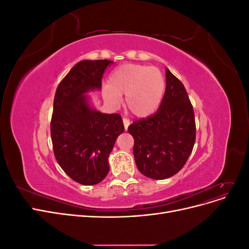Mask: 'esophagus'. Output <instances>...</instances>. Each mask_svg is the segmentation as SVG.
Segmentation results:
<instances>
[{
  "mask_svg": "<svg viewBox=\"0 0 249 249\" xmlns=\"http://www.w3.org/2000/svg\"><path fill=\"white\" fill-rule=\"evenodd\" d=\"M123 122H124V129H125V131H126V130H127V127H129V125H130V120L127 119V118H124V119H123Z\"/></svg>",
  "mask_w": 249,
  "mask_h": 249,
  "instance_id": "34e87169",
  "label": "esophagus"
}]
</instances>
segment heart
Instances as JSON below:
<instances>
[{
  "label": "heart",
  "instance_id": "heart-1",
  "mask_svg": "<svg viewBox=\"0 0 249 249\" xmlns=\"http://www.w3.org/2000/svg\"><path fill=\"white\" fill-rule=\"evenodd\" d=\"M165 79L155 66L126 63L113 71L103 96L112 106H118L124 95L125 107L135 116L146 117L159 108L165 92Z\"/></svg>",
  "mask_w": 249,
  "mask_h": 249
}]
</instances>
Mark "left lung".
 Instances as JSON below:
<instances>
[{
  "label": "left lung",
  "mask_w": 249,
  "mask_h": 249,
  "mask_svg": "<svg viewBox=\"0 0 249 249\" xmlns=\"http://www.w3.org/2000/svg\"><path fill=\"white\" fill-rule=\"evenodd\" d=\"M166 89L154 115L136 120L127 131L134 138V158L147 178L165 179L183 168L195 142V118L186 89L168 69Z\"/></svg>",
  "instance_id": "8db88e82"
}]
</instances>
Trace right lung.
Instances as JSON below:
<instances>
[{
  "mask_svg": "<svg viewBox=\"0 0 249 249\" xmlns=\"http://www.w3.org/2000/svg\"><path fill=\"white\" fill-rule=\"evenodd\" d=\"M110 60H82L58 85L51 122V137L58 164L82 185L99 184L109 172L108 158L124 131L119 114L97 111L89 92L102 89Z\"/></svg>",
  "mask_w": 249,
  "mask_h": 249,
  "instance_id": "right-lung-1",
  "label": "right lung"
}]
</instances>
